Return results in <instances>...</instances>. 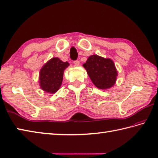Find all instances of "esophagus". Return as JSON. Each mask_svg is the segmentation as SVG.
Here are the masks:
<instances>
[{
  "instance_id": "1",
  "label": "esophagus",
  "mask_w": 158,
  "mask_h": 158,
  "mask_svg": "<svg viewBox=\"0 0 158 158\" xmlns=\"http://www.w3.org/2000/svg\"><path fill=\"white\" fill-rule=\"evenodd\" d=\"M73 64L76 65V66H79L80 64V61L79 60H75L73 62Z\"/></svg>"
}]
</instances>
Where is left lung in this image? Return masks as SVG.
Returning <instances> with one entry per match:
<instances>
[{"mask_svg":"<svg viewBox=\"0 0 158 158\" xmlns=\"http://www.w3.org/2000/svg\"><path fill=\"white\" fill-rule=\"evenodd\" d=\"M83 67L96 87L100 89L112 87L117 80L118 71L114 61L98 55L88 58Z\"/></svg>","mask_w":158,"mask_h":158,"instance_id":"obj_1","label":"left lung"}]
</instances>
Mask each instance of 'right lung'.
<instances>
[{
  "label": "right lung",
  "instance_id": "obj_1",
  "mask_svg": "<svg viewBox=\"0 0 158 158\" xmlns=\"http://www.w3.org/2000/svg\"><path fill=\"white\" fill-rule=\"evenodd\" d=\"M69 62H62L58 58H52L41 68L39 73V85L42 90L55 94L61 87L64 71Z\"/></svg>",
  "mask_w": 158,
  "mask_h": 158
}]
</instances>
